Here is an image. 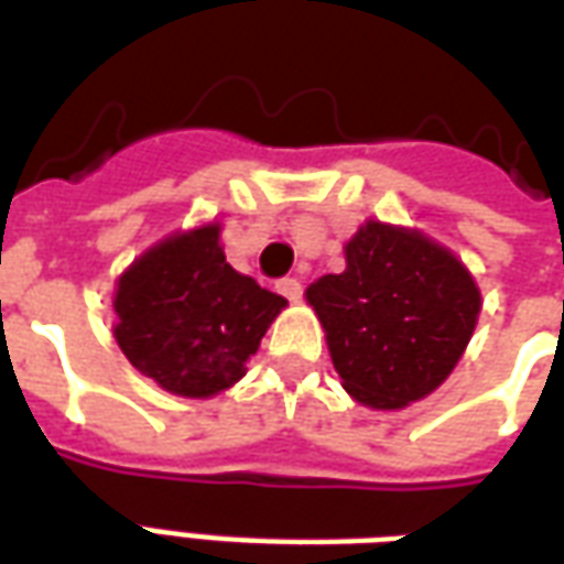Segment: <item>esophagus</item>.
<instances>
[{
	"instance_id": "34e87169",
	"label": "esophagus",
	"mask_w": 564,
	"mask_h": 564,
	"mask_svg": "<svg viewBox=\"0 0 564 564\" xmlns=\"http://www.w3.org/2000/svg\"><path fill=\"white\" fill-rule=\"evenodd\" d=\"M278 290H281L290 302H299V299H302V281H299V278H283V281H278Z\"/></svg>"
}]
</instances>
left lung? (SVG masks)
I'll use <instances>...</instances> for the list:
<instances>
[{
	"label": "left lung",
	"mask_w": 564,
	"mask_h": 564,
	"mask_svg": "<svg viewBox=\"0 0 564 564\" xmlns=\"http://www.w3.org/2000/svg\"><path fill=\"white\" fill-rule=\"evenodd\" d=\"M344 259L341 274L307 286V305L344 390L371 411H402L456 368L480 317V286L449 247L392 223H362Z\"/></svg>",
	"instance_id": "left-lung-1"
}]
</instances>
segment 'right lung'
<instances>
[{
	"mask_svg": "<svg viewBox=\"0 0 564 564\" xmlns=\"http://www.w3.org/2000/svg\"><path fill=\"white\" fill-rule=\"evenodd\" d=\"M220 223L148 247L115 290V338L132 368L181 399H210L245 378L286 299L226 262Z\"/></svg>",
	"mask_w": 564,
	"mask_h": 564,
	"instance_id": "right-lung-1",
	"label": "right lung"
}]
</instances>
